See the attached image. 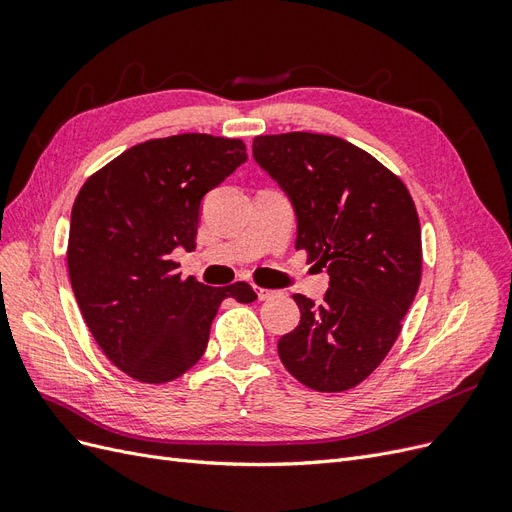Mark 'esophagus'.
Instances as JSON below:
<instances>
[{
  "label": "esophagus",
  "instance_id": "obj_1",
  "mask_svg": "<svg viewBox=\"0 0 512 512\" xmlns=\"http://www.w3.org/2000/svg\"><path fill=\"white\" fill-rule=\"evenodd\" d=\"M256 294H258V301H269L273 299L277 290H269V288H256Z\"/></svg>",
  "mask_w": 512,
  "mask_h": 512
}]
</instances>
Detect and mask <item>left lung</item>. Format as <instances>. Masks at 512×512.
I'll return each instance as SVG.
<instances>
[{"label":"left lung","instance_id":"left-lung-1","mask_svg":"<svg viewBox=\"0 0 512 512\" xmlns=\"http://www.w3.org/2000/svg\"><path fill=\"white\" fill-rule=\"evenodd\" d=\"M252 151L297 213V250L331 277L320 305L292 294L301 320L277 352L309 389L348 391L389 354L421 284L414 200L404 181L344 138L269 134L256 136Z\"/></svg>","mask_w":512,"mask_h":512}]
</instances>
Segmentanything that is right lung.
<instances>
[{"label": "right lung", "mask_w": 512, "mask_h": 512, "mask_svg": "<svg viewBox=\"0 0 512 512\" xmlns=\"http://www.w3.org/2000/svg\"><path fill=\"white\" fill-rule=\"evenodd\" d=\"M247 160L239 138L177 134L134 145L91 175L74 200L68 273L106 359L138 382L179 378L205 354L224 299L252 303L250 284L181 277L203 196Z\"/></svg>", "instance_id": "right-lung-1"}]
</instances>
